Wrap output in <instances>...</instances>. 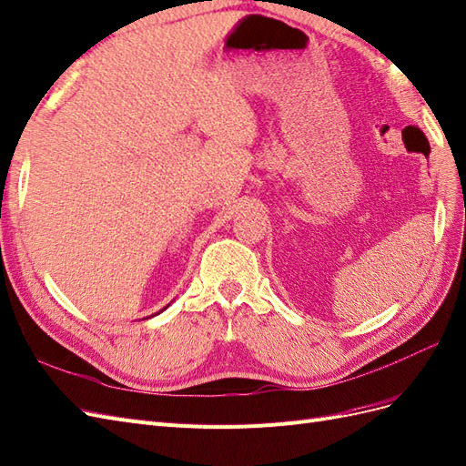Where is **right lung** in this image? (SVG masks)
Here are the masks:
<instances>
[{"label": "right lung", "mask_w": 466, "mask_h": 466, "mask_svg": "<svg viewBox=\"0 0 466 466\" xmlns=\"http://www.w3.org/2000/svg\"><path fill=\"white\" fill-rule=\"evenodd\" d=\"M167 307H169V304H167ZM167 307H166V309H167ZM166 309H162V310H159V312H164V310H166ZM159 312H157V314H159ZM154 316H156V314H154Z\"/></svg>", "instance_id": "right-lung-1"}]
</instances>
